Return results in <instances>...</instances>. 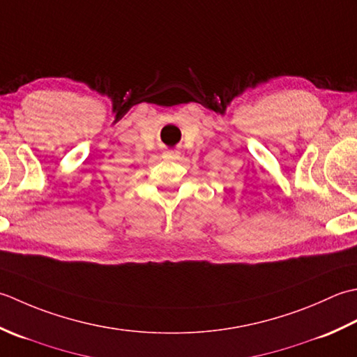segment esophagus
Returning a JSON list of instances; mask_svg holds the SVG:
<instances>
[{
  "instance_id": "esophagus-1",
  "label": "esophagus",
  "mask_w": 357,
  "mask_h": 357,
  "mask_svg": "<svg viewBox=\"0 0 357 357\" xmlns=\"http://www.w3.org/2000/svg\"><path fill=\"white\" fill-rule=\"evenodd\" d=\"M178 157H180L178 151H165L163 152V158H166V160H176Z\"/></svg>"
}]
</instances>
